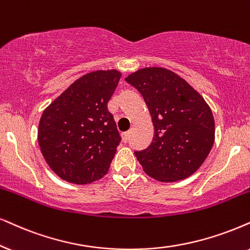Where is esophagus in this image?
<instances>
[{"label":"esophagus","mask_w":250,"mask_h":250,"mask_svg":"<svg viewBox=\"0 0 250 250\" xmlns=\"http://www.w3.org/2000/svg\"><path fill=\"white\" fill-rule=\"evenodd\" d=\"M129 138H130V132H125V134H122V141L125 142V143H127L129 141Z\"/></svg>","instance_id":"1"}]
</instances>
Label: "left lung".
<instances>
[{"label":"left lung","mask_w":250,"mask_h":250,"mask_svg":"<svg viewBox=\"0 0 250 250\" xmlns=\"http://www.w3.org/2000/svg\"><path fill=\"white\" fill-rule=\"evenodd\" d=\"M125 81L142 94L152 118V143L135 152L144 172L162 182L194 174L214 143V119L204 98L165 68L140 69Z\"/></svg>","instance_id":"1"}]
</instances>
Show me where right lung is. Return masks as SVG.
<instances>
[{
	"label": "right lung",
	"mask_w": 250,
	"mask_h": 250,
	"mask_svg": "<svg viewBox=\"0 0 250 250\" xmlns=\"http://www.w3.org/2000/svg\"><path fill=\"white\" fill-rule=\"evenodd\" d=\"M120 78L115 69L88 72L43 110L38 143L62 180L86 185L108 172L121 137L107 104Z\"/></svg>",
	"instance_id": "right-lung-1"
}]
</instances>
